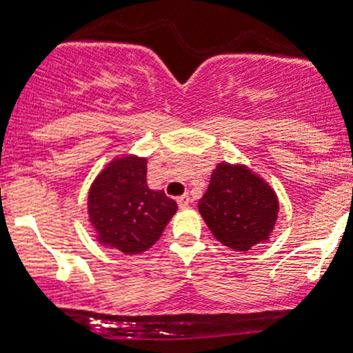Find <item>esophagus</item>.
Here are the masks:
<instances>
[{
    "instance_id": "34e87169",
    "label": "esophagus",
    "mask_w": 353,
    "mask_h": 353,
    "mask_svg": "<svg viewBox=\"0 0 353 353\" xmlns=\"http://www.w3.org/2000/svg\"><path fill=\"white\" fill-rule=\"evenodd\" d=\"M177 205H179L181 209H184V207L190 205V196H188V195L179 196V199H177Z\"/></svg>"
}]
</instances>
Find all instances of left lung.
I'll return each instance as SVG.
<instances>
[{"mask_svg":"<svg viewBox=\"0 0 353 353\" xmlns=\"http://www.w3.org/2000/svg\"><path fill=\"white\" fill-rule=\"evenodd\" d=\"M199 210L210 233L233 251L266 242L279 216V199L265 179L245 165L217 163Z\"/></svg>","mask_w":353,"mask_h":353,"instance_id":"left-lung-1","label":"left lung"}]
</instances>
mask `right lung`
Here are the masks:
<instances>
[{
	"label": "right lung",
	"mask_w": 353,
	"mask_h": 353,
	"mask_svg": "<svg viewBox=\"0 0 353 353\" xmlns=\"http://www.w3.org/2000/svg\"><path fill=\"white\" fill-rule=\"evenodd\" d=\"M146 158L125 154L101 170L88 192V221L97 242L123 254H141L161 236L177 203L150 190Z\"/></svg>",
	"instance_id": "obj_1"
}]
</instances>
